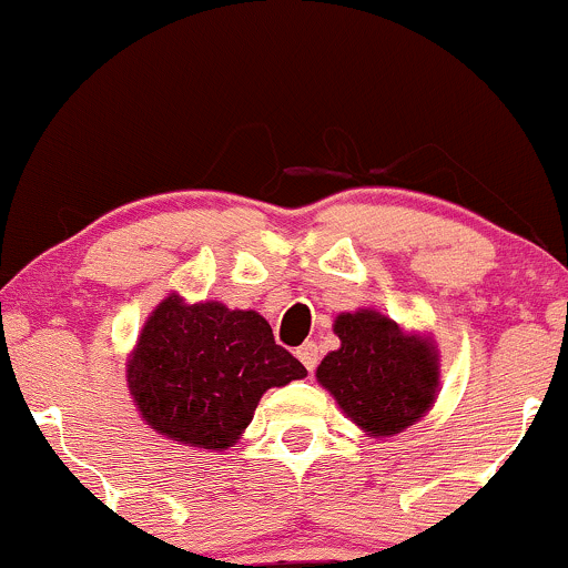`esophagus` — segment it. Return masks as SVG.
Segmentation results:
<instances>
[{"instance_id": "34e87169", "label": "esophagus", "mask_w": 568, "mask_h": 568, "mask_svg": "<svg viewBox=\"0 0 568 568\" xmlns=\"http://www.w3.org/2000/svg\"><path fill=\"white\" fill-rule=\"evenodd\" d=\"M297 359H301L303 365H306V371L311 374V371L316 368V363H320V346L314 344V341H306V344L297 349Z\"/></svg>"}]
</instances>
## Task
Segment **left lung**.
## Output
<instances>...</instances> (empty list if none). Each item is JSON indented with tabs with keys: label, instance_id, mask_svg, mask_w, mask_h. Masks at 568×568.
<instances>
[{
	"label": "left lung",
	"instance_id": "1",
	"mask_svg": "<svg viewBox=\"0 0 568 568\" xmlns=\"http://www.w3.org/2000/svg\"><path fill=\"white\" fill-rule=\"evenodd\" d=\"M333 333L341 346L322 359L316 382L365 436L389 438L430 412L442 384L433 335L404 331L376 308L344 311Z\"/></svg>",
	"mask_w": 568,
	"mask_h": 568
}]
</instances>
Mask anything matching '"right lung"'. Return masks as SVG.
<instances>
[{"label":"right lung","mask_w":568,"mask_h":568,"mask_svg":"<svg viewBox=\"0 0 568 568\" xmlns=\"http://www.w3.org/2000/svg\"><path fill=\"white\" fill-rule=\"evenodd\" d=\"M306 368L276 344L257 311L179 292L149 314L126 359V387L149 428L186 447L224 453L248 428L271 387Z\"/></svg>","instance_id":"obj_1"}]
</instances>
